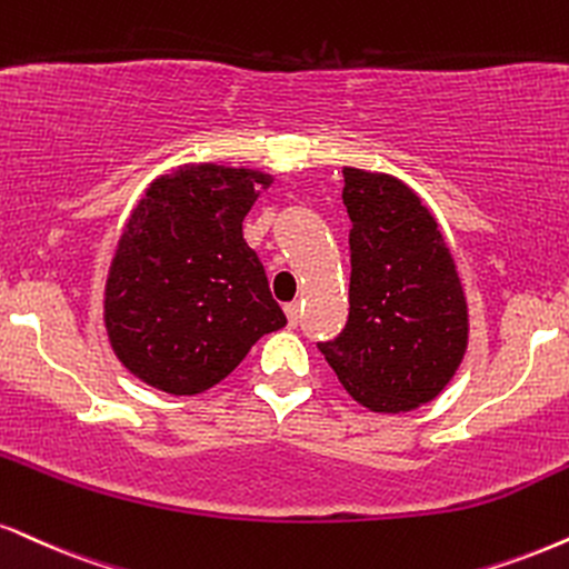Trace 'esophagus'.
<instances>
[{"label":"esophagus","instance_id":"1","mask_svg":"<svg viewBox=\"0 0 569 569\" xmlns=\"http://www.w3.org/2000/svg\"><path fill=\"white\" fill-rule=\"evenodd\" d=\"M284 313H287V321H290V327L300 325V303H287Z\"/></svg>","mask_w":569,"mask_h":569}]
</instances>
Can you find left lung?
I'll use <instances>...</instances> for the list:
<instances>
[{"label":"left lung","instance_id":"1","mask_svg":"<svg viewBox=\"0 0 569 569\" xmlns=\"http://www.w3.org/2000/svg\"><path fill=\"white\" fill-rule=\"evenodd\" d=\"M350 311L317 342L356 401L398 413L432 401L467 350V303L443 234L398 179L342 168Z\"/></svg>","mask_w":569,"mask_h":569}]
</instances>
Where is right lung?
I'll return each instance as SVG.
<instances>
[{
    "label": "right lung",
    "instance_id": "add662e5",
    "mask_svg": "<svg viewBox=\"0 0 569 569\" xmlns=\"http://www.w3.org/2000/svg\"><path fill=\"white\" fill-rule=\"evenodd\" d=\"M266 173L184 166L147 189L118 242L104 327L123 367L173 396L221 382L287 325L242 219Z\"/></svg>",
    "mask_w": 569,
    "mask_h": 569
}]
</instances>
